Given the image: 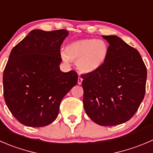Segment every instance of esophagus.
<instances>
[{"label":"esophagus","mask_w":153,"mask_h":153,"mask_svg":"<svg viewBox=\"0 0 153 153\" xmlns=\"http://www.w3.org/2000/svg\"><path fill=\"white\" fill-rule=\"evenodd\" d=\"M82 81H83V78H81V76H79L78 78V84H79V85H81V83H82Z\"/></svg>","instance_id":"obj_1"}]
</instances>
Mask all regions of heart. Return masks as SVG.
Masks as SVG:
<instances>
[{"label": "heart", "mask_w": 153, "mask_h": 153, "mask_svg": "<svg viewBox=\"0 0 153 153\" xmlns=\"http://www.w3.org/2000/svg\"><path fill=\"white\" fill-rule=\"evenodd\" d=\"M110 53L109 45L103 39H81L68 44L60 56L63 61H76V66L83 73H93L103 66Z\"/></svg>", "instance_id": "b5f03b06"}]
</instances>
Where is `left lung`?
<instances>
[{
    "label": "left lung",
    "mask_w": 153,
    "mask_h": 153,
    "mask_svg": "<svg viewBox=\"0 0 153 153\" xmlns=\"http://www.w3.org/2000/svg\"><path fill=\"white\" fill-rule=\"evenodd\" d=\"M109 43L108 60L100 69L82 76L84 108L104 126L129 120L145 95L146 68L140 53L115 35L102 36Z\"/></svg>",
    "instance_id": "obj_1"
}]
</instances>
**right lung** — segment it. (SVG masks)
<instances>
[{
    "label": "right lung",
    "instance_id": "1",
    "mask_svg": "<svg viewBox=\"0 0 153 153\" xmlns=\"http://www.w3.org/2000/svg\"><path fill=\"white\" fill-rule=\"evenodd\" d=\"M66 30H31L10 52L3 75L4 96L16 120L30 127L49 125L62 99L77 84L78 74L60 70Z\"/></svg>",
    "mask_w": 153,
    "mask_h": 153
}]
</instances>
